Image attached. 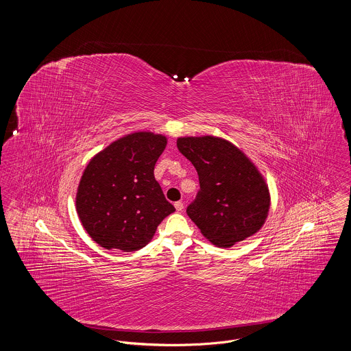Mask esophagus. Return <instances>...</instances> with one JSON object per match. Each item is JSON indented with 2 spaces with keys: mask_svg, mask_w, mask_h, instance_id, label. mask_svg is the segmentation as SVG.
I'll use <instances>...</instances> for the list:
<instances>
[{
  "mask_svg": "<svg viewBox=\"0 0 351 351\" xmlns=\"http://www.w3.org/2000/svg\"><path fill=\"white\" fill-rule=\"evenodd\" d=\"M175 208H176L178 212H182L184 208L183 202H182V201H176V202H175Z\"/></svg>",
  "mask_w": 351,
  "mask_h": 351,
  "instance_id": "1",
  "label": "esophagus"
}]
</instances>
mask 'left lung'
Returning <instances> with one entry per match:
<instances>
[{
    "label": "left lung",
    "instance_id": "obj_1",
    "mask_svg": "<svg viewBox=\"0 0 351 351\" xmlns=\"http://www.w3.org/2000/svg\"><path fill=\"white\" fill-rule=\"evenodd\" d=\"M178 149L195 166L200 191L186 215L218 247H232L259 232L267 218L269 192L261 172L229 141L178 138Z\"/></svg>",
    "mask_w": 351,
    "mask_h": 351
}]
</instances>
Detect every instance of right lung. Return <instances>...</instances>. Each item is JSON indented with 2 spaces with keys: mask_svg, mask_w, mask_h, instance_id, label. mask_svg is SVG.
Instances as JSON below:
<instances>
[{
  "mask_svg": "<svg viewBox=\"0 0 351 351\" xmlns=\"http://www.w3.org/2000/svg\"><path fill=\"white\" fill-rule=\"evenodd\" d=\"M166 145L162 134H128L95 155L84 169L76 210L84 229L101 247L139 250L175 212L154 176Z\"/></svg>",
  "mask_w": 351,
  "mask_h": 351,
  "instance_id": "obj_1",
  "label": "right lung"
}]
</instances>
